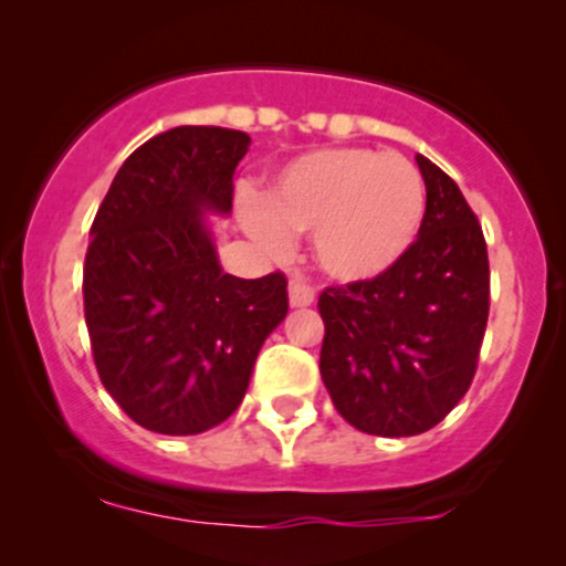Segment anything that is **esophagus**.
I'll use <instances>...</instances> for the list:
<instances>
[{"label":"esophagus","mask_w":566,"mask_h":566,"mask_svg":"<svg viewBox=\"0 0 566 566\" xmlns=\"http://www.w3.org/2000/svg\"><path fill=\"white\" fill-rule=\"evenodd\" d=\"M312 301H315V290L310 287V282L293 279V282H290V306L301 310V306H312Z\"/></svg>","instance_id":"obj_1"}]
</instances>
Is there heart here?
<instances>
[{"mask_svg": "<svg viewBox=\"0 0 566 566\" xmlns=\"http://www.w3.org/2000/svg\"><path fill=\"white\" fill-rule=\"evenodd\" d=\"M427 208L419 167L399 153L336 147L279 172L262 202H247L251 235L287 251L290 235L312 232L325 273L364 282L386 273L413 243Z\"/></svg>", "mask_w": 566, "mask_h": 566, "instance_id": "1", "label": "heart"}]
</instances>
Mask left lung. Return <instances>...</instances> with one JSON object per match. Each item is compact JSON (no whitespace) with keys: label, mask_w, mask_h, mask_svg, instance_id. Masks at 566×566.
I'll list each match as a JSON object with an SVG mask.
<instances>
[{"label":"left lung","mask_w":566,"mask_h":566,"mask_svg":"<svg viewBox=\"0 0 566 566\" xmlns=\"http://www.w3.org/2000/svg\"><path fill=\"white\" fill-rule=\"evenodd\" d=\"M427 186L419 238L386 273L325 287L319 375L342 419L369 436L432 430L476 375L490 315L482 224L458 182L416 156Z\"/></svg>","instance_id":"left-lung-1"}]
</instances>
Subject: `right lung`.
Listing matches in <instances>:
<instances>
[{
	"instance_id": "right-lung-1",
	"label": "right lung",
	"mask_w": 566,
	"mask_h": 566,
	"mask_svg": "<svg viewBox=\"0 0 566 566\" xmlns=\"http://www.w3.org/2000/svg\"><path fill=\"white\" fill-rule=\"evenodd\" d=\"M251 139L180 125L136 147L108 186L84 256V319L101 384L139 427L197 436L235 413L287 276L221 271L202 210L230 213Z\"/></svg>"
}]
</instances>
